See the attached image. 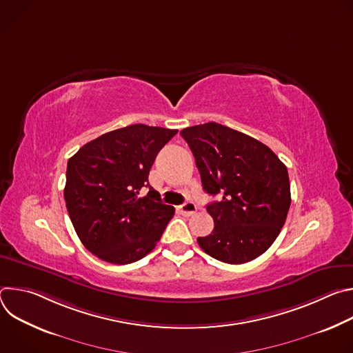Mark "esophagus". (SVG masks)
<instances>
[{
    "label": "esophagus",
    "instance_id": "obj_1",
    "mask_svg": "<svg viewBox=\"0 0 353 353\" xmlns=\"http://www.w3.org/2000/svg\"><path fill=\"white\" fill-rule=\"evenodd\" d=\"M179 210H180V212H181L183 215H185V216H191L192 214L196 212V207H195V204H192V203H185V204L180 205Z\"/></svg>",
    "mask_w": 353,
    "mask_h": 353
}]
</instances>
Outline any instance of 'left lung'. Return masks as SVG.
Instances as JSON below:
<instances>
[{
    "mask_svg": "<svg viewBox=\"0 0 353 353\" xmlns=\"http://www.w3.org/2000/svg\"><path fill=\"white\" fill-rule=\"evenodd\" d=\"M195 158L203 188L219 201L207 205L214 230L196 241L228 264L260 257L278 237L290 207L286 166L263 142L218 123L180 131Z\"/></svg>",
    "mask_w": 353,
    "mask_h": 353,
    "instance_id": "obj_1",
    "label": "left lung"
}]
</instances>
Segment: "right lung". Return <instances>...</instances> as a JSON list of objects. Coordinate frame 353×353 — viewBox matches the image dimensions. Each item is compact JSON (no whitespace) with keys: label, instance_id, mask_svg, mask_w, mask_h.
Segmentation results:
<instances>
[{"label":"right lung","instance_id":"1","mask_svg":"<svg viewBox=\"0 0 353 353\" xmlns=\"http://www.w3.org/2000/svg\"><path fill=\"white\" fill-rule=\"evenodd\" d=\"M177 130L134 124L85 143L68 161L65 205L82 244L97 259L131 264L161 240L174 208L162 204L148 176ZM142 186L150 192L139 196Z\"/></svg>","mask_w":353,"mask_h":353}]
</instances>
